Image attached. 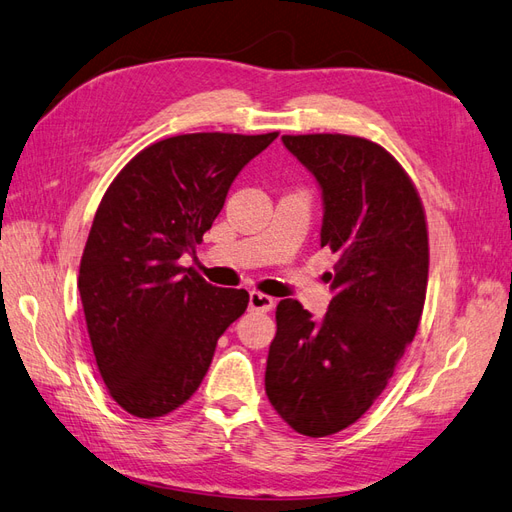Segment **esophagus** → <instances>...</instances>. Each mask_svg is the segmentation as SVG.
<instances>
[{"label": "esophagus", "mask_w": 512, "mask_h": 512, "mask_svg": "<svg viewBox=\"0 0 512 512\" xmlns=\"http://www.w3.org/2000/svg\"><path fill=\"white\" fill-rule=\"evenodd\" d=\"M275 306V299L265 295V293H256V290H252L250 293V308L256 310V312H269L273 310Z\"/></svg>", "instance_id": "1"}]
</instances>
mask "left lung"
I'll use <instances>...</instances> for the list:
<instances>
[{"label": "left lung", "instance_id": "1", "mask_svg": "<svg viewBox=\"0 0 512 512\" xmlns=\"http://www.w3.org/2000/svg\"><path fill=\"white\" fill-rule=\"evenodd\" d=\"M282 142L323 189L321 245L338 262L323 321L297 299L278 303L265 390L293 431L327 437L372 407L416 336L428 228L416 185L383 146L342 133Z\"/></svg>", "mask_w": 512, "mask_h": 512}]
</instances>
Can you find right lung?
<instances>
[{"instance_id": "add662e5", "label": "right lung", "mask_w": 512, "mask_h": 512, "mask_svg": "<svg viewBox=\"0 0 512 512\" xmlns=\"http://www.w3.org/2000/svg\"><path fill=\"white\" fill-rule=\"evenodd\" d=\"M275 137H165L107 187L77 288L105 388L131 416L153 420L187 403L219 336L250 303L247 290L213 286L178 258L202 241L243 165Z\"/></svg>"}]
</instances>
